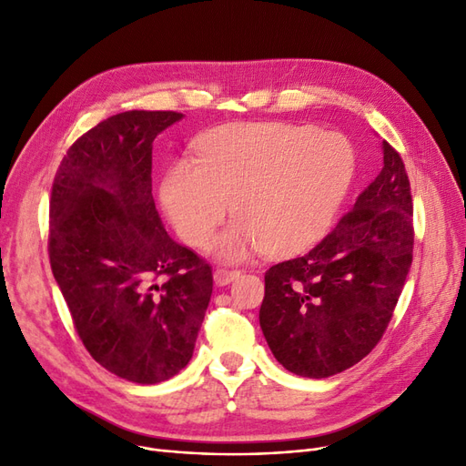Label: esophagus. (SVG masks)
<instances>
[{
	"mask_svg": "<svg viewBox=\"0 0 466 466\" xmlns=\"http://www.w3.org/2000/svg\"><path fill=\"white\" fill-rule=\"evenodd\" d=\"M241 270H237V268H228V266H218L214 270V279L218 286H228L229 281H233Z\"/></svg>",
	"mask_w": 466,
	"mask_h": 466,
	"instance_id": "1",
	"label": "esophagus"
}]
</instances>
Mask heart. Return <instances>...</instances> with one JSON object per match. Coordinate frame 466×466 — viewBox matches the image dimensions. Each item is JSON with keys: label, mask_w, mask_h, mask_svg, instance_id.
I'll return each mask as SVG.
<instances>
[{"label": "heart", "mask_w": 466, "mask_h": 466, "mask_svg": "<svg viewBox=\"0 0 466 466\" xmlns=\"http://www.w3.org/2000/svg\"><path fill=\"white\" fill-rule=\"evenodd\" d=\"M354 173L356 153L342 134L284 122L231 124L200 139L198 161L167 168L161 200L194 248L211 241L233 204L238 219L218 238L219 257H288L329 228Z\"/></svg>", "instance_id": "b5f03b06"}]
</instances>
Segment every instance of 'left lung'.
I'll list each match as a JSON object with an SVG mask.
<instances>
[{
  "instance_id": "1",
  "label": "left lung",
  "mask_w": 466,
  "mask_h": 466,
  "mask_svg": "<svg viewBox=\"0 0 466 466\" xmlns=\"http://www.w3.org/2000/svg\"><path fill=\"white\" fill-rule=\"evenodd\" d=\"M410 180L383 142V168L336 228L264 276L260 329L295 375L324 379L363 360L383 338L412 264Z\"/></svg>"
}]
</instances>
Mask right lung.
I'll return each mask as SVG.
<instances>
[{
  "label": "right lung",
  "mask_w": 466,
  "mask_h": 466,
  "mask_svg": "<svg viewBox=\"0 0 466 466\" xmlns=\"http://www.w3.org/2000/svg\"><path fill=\"white\" fill-rule=\"evenodd\" d=\"M182 118L128 110L77 137L56 171L48 255L91 358L139 385L192 358L211 266L167 235L151 194L153 139Z\"/></svg>",
  "instance_id": "right-lung-1"
}]
</instances>
